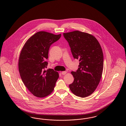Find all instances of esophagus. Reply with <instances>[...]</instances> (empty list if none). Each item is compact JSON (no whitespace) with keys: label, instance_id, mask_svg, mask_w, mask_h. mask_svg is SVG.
I'll use <instances>...</instances> for the list:
<instances>
[{"label":"esophagus","instance_id":"obj_1","mask_svg":"<svg viewBox=\"0 0 126 126\" xmlns=\"http://www.w3.org/2000/svg\"><path fill=\"white\" fill-rule=\"evenodd\" d=\"M66 71H62V72H61V74H62V75H66Z\"/></svg>","mask_w":126,"mask_h":126}]
</instances>
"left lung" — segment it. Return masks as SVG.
<instances>
[{"mask_svg": "<svg viewBox=\"0 0 126 126\" xmlns=\"http://www.w3.org/2000/svg\"><path fill=\"white\" fill-rule=\"evenodd\" d=\"M74 59L79 60L77 71L71 72L74 80L69 87L80 97L93 94L98 85L103 68V55L101 45L95 37L79 31L63 33Z\"/></svg>", "mask_w": 126, "mask_h": 126, "instance_id": "8db88e82", "label": "left lung"}]
</instances>
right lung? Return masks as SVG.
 <instances>
[{
    "mask_svg": "<svg viewBox=\"0 0 126 126\" xmlns=\"http://www.w3.org/2000/svg\"><path fill=\"white\" fill-rule=\"evenodd\" d=\"M61 35L38 32L26 41L21 50L19 71L25 86L34 96L44 97L54 90L59 74L53 69H45L48 64L46 60L50 45Z\"/></svg>",
    "mask_w": 126,
    "mask_h": 126,
    "instance_id": "obj_1",
    "label": "right lung"
}]
</instances>
